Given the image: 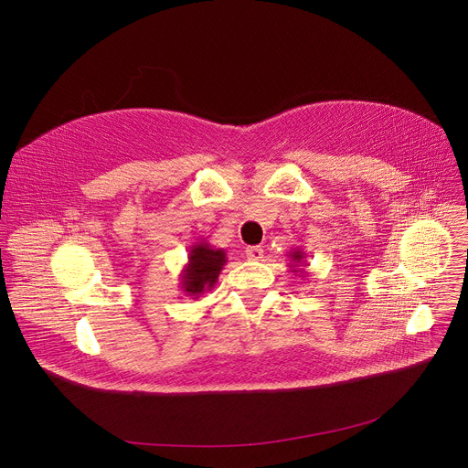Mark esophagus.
<instances>
[{
	"label": "esophagus",
	"mask_w": 468,
	"mask_h": 468,
	"mask_svg": "<svg viewBox=\"0 0 468 468\" xmlns=\"http://www.w3.org/2000/svg\"><path fill=\"white\" fill-rule=\"evenodd\" d=\"M246 258L252 260V261H260L263 258V248L261 246H248L244 250Z\"/></svg>",
	"instance_id": "34e87169"
}]
</instances>
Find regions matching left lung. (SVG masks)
<instances>
[{
	"label": "left lung",
	"instance_id": "obj_1",
	"mask_svg": "<svg viewBox=\"0 0 468 468\" xmlns=\"http://www.w3.org/2000/svg\"><path fill=\"white\" fill-rule=\"evenodd\" d=\"M288 256H290V260H292L290 267H293L292 272H301V274H304V271L299 269V267H303V263H304V267H306V261H304L306 254L301 250V248H295V250H290Z\"/></svg>",
	"mask_w": 468,
	"mask_h": 468
}]
</instances>
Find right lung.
Wrapping results in <instances>:
<instances>
[{"label":"right lung","mask_w":468,"mask_h":468,"mask_svg":"<svg viewBox=\"0 0 468 468\" xmlns=\"http://www.w3.org/2000/svg\"><path fill=\"white\" fill-rule=\"evenodd\" d=\"M226 263L228 258L222 248L210 246L205 239L194 242L188 252V263L180 272L182 292L192 299H197L201 293L212 290Z\"/></svg>","instance_id":"obj_1"}]
</instances>
